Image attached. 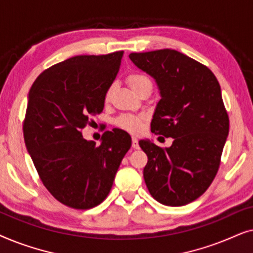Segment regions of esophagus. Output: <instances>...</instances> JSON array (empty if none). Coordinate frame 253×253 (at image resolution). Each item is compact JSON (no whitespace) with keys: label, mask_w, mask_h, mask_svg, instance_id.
I'll return each mask as SVG.
<instances>
[{"label":"esophagus","mask_w":253,"mask_h":253,"mask_svg":"<svg viewBox=\"0 0 253 253\" xmlns=\"http://www.w3.org/2000/svg\"><path fill=\"white\" fill-rule=\"evenodd\" d=\"M132 147L136 148V150L139 148V143H138V139L136 137H132Z\"/></svg>","instance_id":"esophagus-1"}]
</instances>
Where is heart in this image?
<instances>
[{
  "mask_svg": "<svg viewBox=\"0 0 253 253\" xmlns=\"http://www.w3.org/2000/svg\"><path fill=\"white\" fill-rule=\"evenodd\" d=\"M127 84L134 92H138L145 85H152L151 79L143 74H131L126 78ZM110 89L106 92V101L110 98ZM145 115H133V114H123L120 115L115 121V124L120 129L126 130L131 133H139L143 131L145 123H146Z\"/></svg>",
  "mask_w": 253,
  "mask_h": 253,
  "instance_id": "b5f03b06",
  "label": "heart"
}]
</instances>
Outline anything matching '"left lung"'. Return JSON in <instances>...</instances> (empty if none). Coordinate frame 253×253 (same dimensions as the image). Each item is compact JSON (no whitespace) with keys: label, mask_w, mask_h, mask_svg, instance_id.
<instances>
[{"label":"left lung","mask_w":253,"mask_h":253,"mask_svg":"<svg viewBox=\"0 0 253 253\" xmlns=\"http://www.w3.org/2000/svg\"><path fill=\"white\" fill-rule=\"evenodd\" d=\"M130 60L153 77L160 91L151 131L171 137L161 148L144 139V179L152 197L167 206H183L209 189L220 166L229 132L219 82L206 65L174 49L131 53Z\"/></svg>","instance_id":"1"}]
</instances>
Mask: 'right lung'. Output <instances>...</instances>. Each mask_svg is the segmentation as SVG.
<instances>
[{"label": "right lung", "instance_id": "1", "mask_svg": "<svg viewBox=\"0 0 253 253\" xmlns=\"http://www.w3.org/2000/svg\"><path fill=\"white\" fill-rule=\"evenodd\" d=\"M122 56L121 50L68 58L39 75L29 92L27 152L48 191L72 209L88 210L106 199L131 147L130 134L121 129L106 131L99 146L81 132L102 112Z\"/></svg>", "mask_w": 253, "mask_h": 253}]
</instances>
